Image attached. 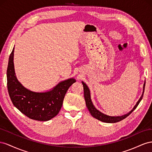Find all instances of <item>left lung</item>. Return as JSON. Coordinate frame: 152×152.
<instances>
[{
	"instance_id": "obj_1",
	"label": "left lung",
	"mask_w": 152,
	"mask_h": 152,
	"mask_svg": "<svg viewBox=\"0 0 152 152\" xmlns=\"http://www.w3.org/2000/svg\"><path fill=\"white\" fill-rule=\"evenodd\" d=\"M82 84H83V90H84V97H85V100L86 102V106L87 107L88 111H90L91 115H92L93 117H94L95 118H96L99 120L102 121L103 122H106V123H116L120 122V121L124 120V118L127 117L131 113L136 109L137 106H138L139 104H140V101H141V99L143 97V94H144V91H145V83H144L143 85V92H142V94L141 95V97L140 99H139V101H137V104L133 107V109L130 111L128 113L125 114L122 116H108L107 115H105L102 113L101 111H99L97 110L96 108L94 106L93 103L92 102V100H91L90 98V90L88 87V86L86 85L83 81H82Z\"/></svg>"
}]
</instances>
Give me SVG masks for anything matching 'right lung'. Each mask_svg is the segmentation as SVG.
<instances>
[{
    "label": "right lung",
    "instance_id": "obj_1",
    "mask_svg": "<svg viewBox=\"0 0 152 152\" xmlns=\"http://www.w3.org/2000/svg\"><path fill=\"white\" fill-rule=\"evenodd\" d=\"M13 48L9 58L7 85L13 105L29 118L48 121L57 116L61 109L67 90L76 82L70 78L61 81L50 91L35 92L26 88L17 80L14 68Z\"/></svg>",
    "mask_w": 152,
    "mask_h": 152
}]
</instances>
